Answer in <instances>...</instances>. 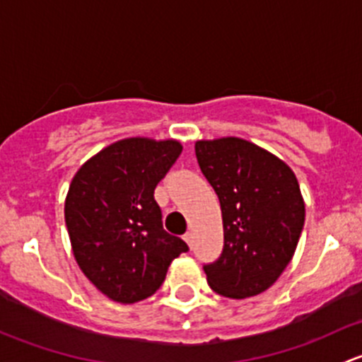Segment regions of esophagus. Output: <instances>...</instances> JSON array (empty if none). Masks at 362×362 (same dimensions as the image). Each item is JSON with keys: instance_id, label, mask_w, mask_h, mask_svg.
Listing matches in <instances>:
<instances>
[{"instance_id": "1", "label": "esophagus", "mask_w": 362, "mask_h": 362, "mask_svg": "<svg viewBox=\"0 0 362 362\" xmlns=\"http://www.w3.org/2000/svg\"><path fill=\"white\" fill-rule=\"evenodd\" d=\"M184 240H185V243H187L189 247H192V243H194V233L192 231H187L184 235Z\"/></svg>"}]
</instances>
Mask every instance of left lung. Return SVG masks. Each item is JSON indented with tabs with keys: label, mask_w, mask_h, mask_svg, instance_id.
<instances>
[{
	"label": "left lung",
	"mask_w": 362,
	"mask_h": 362,
	"mask_svg": "<svg viewBox=\"0 0 362 362\" xmlns=\"http://www.w3.org/2000/svg\"><path fill=\"white\" fill-rule=\"evenodd\" d=\"M196 158L217 192L224 249L204 266L217 294L245 299L264 293L293 259L305 224L294 171L266 148L236 136L198 140Z\"/></svg>",
	"instance_id": "obj_1"
}]
</instances>
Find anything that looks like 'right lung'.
Listing matches in <instances>:
<instances>
[{
    "label": "right lung",
    "mask_w": 362,
    "mask_h": 362,
    "mask_svg": "<svg viewBox=\"0 0 362 362\" xmlns=\"http://www.w3.org/2000/svg\"><path fill=\"white\" fill-rule=\"evenodd\" d=\"M182 152L178 140L124 138L87 159L64 202L69 242L83 275L112 301L131 305L164 282L184 240L163 229L154 189Z\"/></svg>",
    "instance_id": "obj_1"
}]
</instances>
